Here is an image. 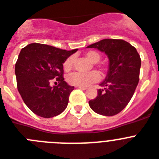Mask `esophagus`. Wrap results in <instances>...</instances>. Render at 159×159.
I'll use <instances>...</instances> for the list:
<instances>
[{"label": "esophagus", "instance_id": "obj_1", "mask_svg": "<svg viewBox=\"0 0 159 159\" xmlns=\"http://www.w3.org/2000/svg\"><path fill=\"white\" fill-rule=\"evenodd\" d=\"M76 88H77V89H81V90H86V86H76Z\"/></svg>", "mask_w": 159, "mask_h": 159}]
</instances>
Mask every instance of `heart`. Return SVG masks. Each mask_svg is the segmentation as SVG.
<instances>
[{
	"label": "heart",
	"mask_w": 159,
	"mask_h": 159,
	"mask_svg": "<svg viewBox=\"0 0 159 159\" xmlns=\"http://www.w3.org/2000/svg\"><path fill=\"white\" fill-rule=\"evenodd\" d=\"M85 56L89 61H90L92 63L96 64L101 59V55L96 52V51H88L85 53ZM73 57H69L65 60L64 63V69L66 71H69L73 67ZM101 71H106V67L103 65H98ZM100 78L99 73L96 71H91L89 73H70L67 77V81L70 85L75 86H86L90 85V83L95 82L98 81Z\"/></svg>",
	"instance_id": "1"
}]
</instances>
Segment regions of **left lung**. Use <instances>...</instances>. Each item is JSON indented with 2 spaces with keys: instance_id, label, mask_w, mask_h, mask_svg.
Here are the masks:
<instances>
[{
  "instance_id": "8db88e82",
  "label": "left lung",
  "mask_w": 159,
  "mask_h": 159,
  "mask_svg": "<svg viewBox=\"0 0 159 159\" xmlns=\"http://www.w3.org/2000/svg\"><path fill=\"white\" fill-rule=\"evenodd\" d=\"M101 51L108 57L109 68L100 83L98 95L89 101L90 108L99 115L118 114L131 100L139 82L141 57L137 49L123 39H105L87 47Z\"/></svg>"
}]
</instances>
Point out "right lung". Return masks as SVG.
Returning <instances> with one entry per match:
<instances>
[{"label": "right lung", "instance_id": "right-lung-1", "mask_svg": "<svg viewBox=\"0 0 159 159\" xmlns=\"http://www.w3.org/2000/svg\"><path fill=\"white\" fill-rule=\"evenodd\" d=\"M77 49L63 50L42 43H30L21 50L15 64L17 86L25 104L43 118L62 113L74 86L63 77V64ZM57 80V86H50Z\"/></svg>", "mask_w": 159, "mask_h": 159}]
</instances>
